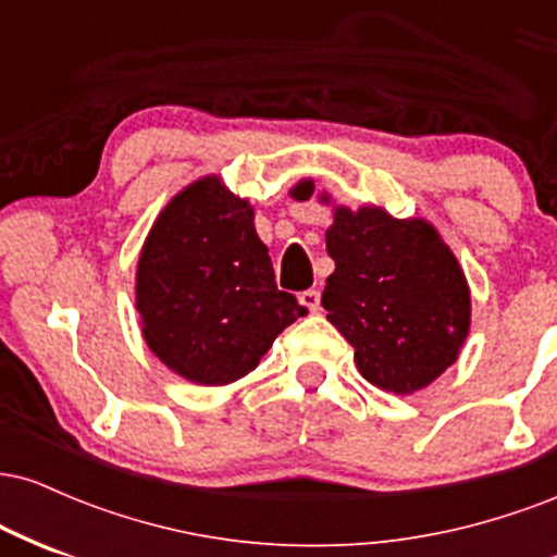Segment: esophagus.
Returning <instances> with one entry per match:
<instances>
[{"label":"esophagus","instance_id":"esophagus-1","mask_svg":"<svg viewBox=\"0 0 557 557\" xmlns=\"http://www.w3.org/2000/svg\"><path fill=\"white\" fill-rule=\"evenodd\" d=\"M319 298L322 296H319V290H314V287H311V290H304L298 296L300 304H304L309 311H319Z\"/></svg>","mask_w":557,"mask_h":557}]
</instances>
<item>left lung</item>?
<instances>
[{"instance_id":"obj_1","label":"left lung","mask_w":557,"mask_h":557,"mask_svg":"<svg viewBox=\"0 0 557 557\" xmlns=\"http://www.w3.org/2000/svg\"><path fill=\"white\" fill-rule=\"evenodd\" d=\"M311 194L314 181L290 190L296 201ZM324 238L335 272L322 306L354 345L363 380L395 395L432 385L456 363L471 324L469 283L447 243L426 220H395L380 207H335Z\"/></svg>"}]
</instances>
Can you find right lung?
I'll use <instances>...</instances> for the list:
<instances>
[{
	"mask_svg": "<svg viewBox=\"0 0 557 557\" xmlns=\"http://www.w3.org/2000/svg\"><path fill=\"white\" fill-rule=\"evenodd\" d=\"M144 341L196 385H230L257 369L287 324L306 314L274 283L253 207L216 175L185 185L146 235L136 272Z\"/></svg>",
	"mask_w": 557,
	"mask_h": 557,
	"instance_id": "right-lung-1",
	"label": "right lung"
}]
</instances>
